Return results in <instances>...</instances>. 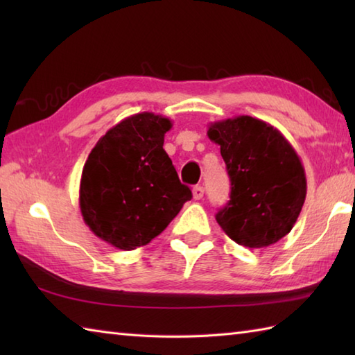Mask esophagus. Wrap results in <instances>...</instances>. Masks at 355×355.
I'll use <instances>...</instances> for the list:
<instances>
[{
    "label": "esophagus",
    "mask_w": 355,
    "mask_h": 355,
    "mask_svg": "<svg viewBox=\"0 0 355 355\" xmlns=\"http://www.w3.org/2000/svg\"><path fill=\"white\" fill-rule=\"evenodd\" d=\"M192 193L195 200H201L202 195H205V189H202V186H195L192 189Z\"/></svg>",
    "instance_id": "esophagus-1"
}]
</instances>
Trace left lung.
I'll return each instance as SVG.
<instances>
[{
	"mask_svg": "<svg viewBox=\"0 0 355 355\" xmlns=\"http://www.w3.org/2000/svg\"><path fill=\"white\" fill-rule=\"evenodd\" d=\"M227 166L230 200L216 221L230 239L248 248L268 247L288 235L306 197L302 162L281 131L250 116L210 123Z\"/></svg>",
	"mask_w": 355,
	"mask_h": 355,
	"instance_id": "obj_1",
	"label": "left lung"
}]
</instances>
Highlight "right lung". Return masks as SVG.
I'll return each mask as SVG.
<instances>
[{
    "label": "right lung",
    "mask_w": 355,
    "mask_h": 355,
    "mask_svg": "<svg viewBox=\"0 0 355 355\" xmlns=\"http://www.w3.org/2000/svg\"><path fill=\"white\" fill-rule=\"evenodd\" d=\"M168 117L139 112L112 126L82 169L79 206L96 236L120 250L146 245L192 198L163 149Z\"/></svg>",
    "instance_id": "right-lung-1"
}]
</instances>
